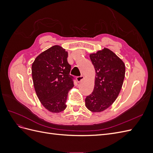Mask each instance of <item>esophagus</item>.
<instances>
[{
  "mask_svg": "<svg viewBox=\"0 0 153 153\" xmlns=\"http://www.w3.org/2000/svg\"><path fill=\"white\" fill-rule=\"evenodd\" d=\"M84 76H77V77H76V81H77V82H78V83H80V82H82V81L83 80H84Z\"/></svg>",
  "mask_w": 153,
  "mask_h": 153,
  "instance_id": "1",
  "label": "esophagus"
}]
</instances>
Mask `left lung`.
Segmentation results:
<instances>
[{
	"label": "left lung",
	"instance_id": "obj_1",
	"mask_svg": "<svg viewBox=\"0 0 153 153\" xmlns=\"http://www.w3.org/2000/svg\"><path fill=\"white\" fill-rule=\"evenodd\" d=\"M95 69L93 92L86 97L85 106L92 112L107 109L117 99L123 84L125 64L117 55L104 48L89 55Z\"/></svg>",
	"mask_w": 153,
	"mask_h": 153
}]
</instances>
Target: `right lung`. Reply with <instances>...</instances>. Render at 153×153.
<instances>
[{"instance_id":"right-lung-1","label":"right lung","mask_w":153,"mask_h":153,"mask_svg":"<svg viewBox=\"0 0 153 153\" xmlns=\"http://www.w3.org/2000/svg\"><path fill=\"white\" fill-rule=\"evenodd\" d=\"M68 52L54 45L41 53L32 64V76L37 96L44 107L52 113L66 108L69 91L73 87L69 75L71 66Z\"/></svg>"}]
</instances>
